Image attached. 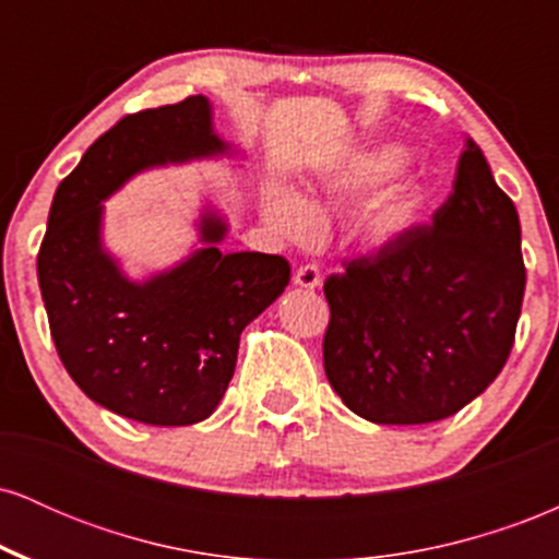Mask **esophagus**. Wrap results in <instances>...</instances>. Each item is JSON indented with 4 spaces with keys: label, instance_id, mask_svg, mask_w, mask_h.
<instances>
[{
    "label": "esophagus",
    "instance_id": "34e87169",
    "mask_svg": "<svg viewBox=\"0 0 559 559\" xmlns=\"http://www.w3.org/2000/svg\"><path fill=\"white\" fill-rule=\"evenodd\" d=\"M294 284L301 288H318L320 286V271L318 265H301L294 271Z\"/></svg>",
    "mask_w": 559,
    "mask_h": 559
}]
</instances>
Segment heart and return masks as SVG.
<instances>
[{
  "label": "heart",
  "mask_w": 559,
  "mask_h": 559,
  "mask_svg": "<svg viewBox=\"0 0 559 559\" xmlns=\"http://www.w3.org/2000/svg\"><path fill=\"white\" fill-rule=\"evenodd\" d=\"M404 159L407 155H404L402 146H376V150L357 152L320 178V194L336 204H360L402 170ZM423 204H426V197H423L420 186H391L362 213V239L376 249L394 247V243L407 239L418 226ZM262 207H265L267 223L286 239L310 243L318 236V207L299 191L288 189V186H273V189H267Z\"/></svg>",
  "instance_id": "heart-1"
}]
</instances>
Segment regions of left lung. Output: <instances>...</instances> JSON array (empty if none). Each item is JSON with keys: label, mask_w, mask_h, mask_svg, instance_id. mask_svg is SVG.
I'll list each match as a JSON object with an SVG mask.
<instances>
[{"label": "left lung", "mask_w": 559, "mask_h": 559, "mask_svg": "<svg viewBox=\"0 0 559 559\" xmlns=\"http://www.w3.org/2000/svg\"><path fill=\"white\" fill-rule=\"evenodd\" d=\"M329 383L360 418L420 426L460 413L504 368L521 318V221L473 139L454 191L407 239L323 286Z\"/></svg>", "instance_id": "1"}]
</instances>
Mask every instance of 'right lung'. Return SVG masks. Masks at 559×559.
I'll use <instances>...</instances> for the list:
<instances>
[{
	"label": "right lung",
	"mask_w": 559,
	"mask_h": 559,
	"mask_svg": "<svg viewBox=\"0 0 559 559\" xmlns=\"http://www.w3.org/2000/svg\"><path fill=\"white\" fill-rule=\"evenodd\" d=\"M236 155L197 94L128 115L57 186L38 249V286L57 355L88 400L146 426H191L215 413L234 378L241 331L284 294L281 254L223 252L228 223L199 215L189 258L131 281L102 241L105 199L136 173Z\"/></svg>",
	"instance_id": "right-lung-1"
}]
</instances>
